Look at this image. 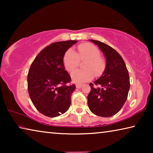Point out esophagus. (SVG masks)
Here are the masks:
<instances>
[{
  "label": "esophagus",
  "instance_id": "esophagus-1",
  "mask_svg": "<svg viewBox=\"0 0 153 153\" xmlns=\"http://www.w3.org/2000/svg\"><path fill=\"white\" fill-rule=\"evenodd\" d=\"M82 84H77L76 85V86L77 88H80L82 87Z\"/></svg>",
  "mask_w": 153,
  "mask_h": 153
}]
</instances>
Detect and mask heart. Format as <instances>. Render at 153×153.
<instances>
[{"label": "heart", "mask_w": 153, "mask_h": 153, "mask_svg": "<svg viewBox=\"0 0 153 153\" xmlns=\"http://www.w3.org/2000/svg\"><path fill=\"white\" fill-rule=\"evenodd\" d=\"M78 53L69 49L64 56L63 63L68 71H72L78 66L79 60L85 61L84 69H77L71 74L75 83H83L91 80L94 76H100L105 68V62L100 57V53L97 47L88 43L81 44L77 46Z\"/></svg>", "instance_id": "heart-1"}]
</instances>
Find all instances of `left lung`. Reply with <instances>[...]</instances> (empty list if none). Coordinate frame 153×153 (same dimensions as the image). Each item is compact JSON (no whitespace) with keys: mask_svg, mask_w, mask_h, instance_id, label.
Here are the masks:
<instances>
[{"mask_svg":"<svg viewBox=\"0 0 153 153\" xmlns=\"http://www.w3.org/2000/svg\"><path fill=\"white\" fill-rule=\"evenodd\" d=\"M90 40L105 55L106 66L94 84H89L91 90L88 95V105L95 115L111 117L121 110L128 98L130 86L128 71L123 58L115 49L100 41Z\"/></svg>","mask_w":153,"mask_h":153,"instance_id":"left-lung-1","label":"left lung"}]
</instances>
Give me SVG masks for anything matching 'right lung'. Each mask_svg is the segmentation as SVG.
<instances>
[{
  "label": "right lung",
  "instance_id": "1",
  "mask_svg": "<svg viewBox=\"0 0 153 153\" xmlns=\"http://www.w3.org/2000/svg\"><path fill=\"white\" fill-rule=\"evenodd\" d=\"M77 40L54 42L36 56L27 74V89L31 100L38 111L49 117L63 114L71 105L76 85L67 86L71 77L65 70L63 57Z\"/></svg>",
  "mask_w": 153,
  "mask_h": 153
}]
</instances>
